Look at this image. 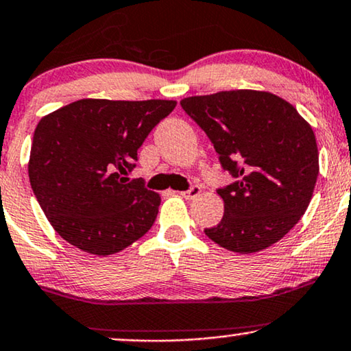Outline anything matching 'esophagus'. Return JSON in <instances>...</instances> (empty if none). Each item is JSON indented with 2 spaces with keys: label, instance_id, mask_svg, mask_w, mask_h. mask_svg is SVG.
<instances>
[{
  "label": "esophagus",
  "instance_id": "esophagus-1",
  "mask_svg": "<svg viewBox=\"0 0 351 351\" xmlns=\"http://www.w3.org/2000/svg\"><path fill=\"white\" fill-rule=\"evenodd\" d=\"M199 193H202V186H199V185H192L189 190H186V192H182L180 195L184 198H186V199H193V198H197Z\"/></svg>",
  "mask_w": 351,
  "mask_h": 351
}]
</instances>
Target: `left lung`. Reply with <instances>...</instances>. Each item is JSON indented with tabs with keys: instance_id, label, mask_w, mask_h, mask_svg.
I'll return each instance as SVG.
<instances>
[{
	"instance_id": "left-lung-1",
	"label": "left lung",
	"mask_w": 351,
	"mask_h": 351,
	"mask_svg": "<svg viewBox=\"0 0 351 351\" xmlns=\"http://www.w3.org/2000/svg\"><path fill=\"white\" fill-rule=\"evenodd\" d=\"M180 106L235 179L217 189L224 216L204 234L242 254L279 242L306 211L319 174L311 125L285 99L256 90L190 97Z\"/></svg>"
}]
</instances>
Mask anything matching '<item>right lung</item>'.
Here are the masks:
<instances>
[{"label": "right lung", "mask_w": 351, "mask_h": 351, "mask_svg": "<svg viewBox=\"0 0 351 351\" xmlns=\"http://www.w3.org/2000/svg\"><path fill=\"white\" fill-rule=\"evenodd\" d=\"M176 101L79 99L36 125L29 177L36 202L66 242L86 253L121 252L152 229L158 193L122 177Z\"/></svg>", "instance_id": "obj_1"}]
</instances>
